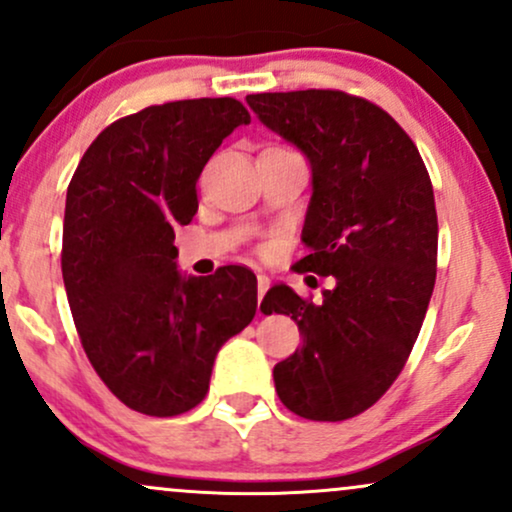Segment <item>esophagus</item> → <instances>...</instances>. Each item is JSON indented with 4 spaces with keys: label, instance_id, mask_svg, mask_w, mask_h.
Instances as JSON below:
<instances>
[{
    "label": "esophagus",
    "instance_id": "obj_1",
    "mask_svg": "<svg viewBox=\"0 0 512 512\" xmlns=\"http://www.w3.org/2000/svg\"><path fill=\"white\" fill-rule=\"evenodd\" d=\"M267 289H269V276L257 274V296H260V301L264 293H267Z\"/></svg>",
    "mask_w": 512,
    "mask_h": 512
}]
</instances>
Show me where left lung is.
I'll return each mask as SVG.
<instances>
[{
    "label": "left lung",
    "instance_id": "left-lung-1",
    "mask_svg": "<svg viewBox=\"0 0 512 512\" xmlns=\"http://www.w3.org/2000/svg\"><path fill=\"white\" fill-rule=\"evenodd\" d=\"M245 101L308 156V255L296 267L334 276L320 305L286 284L264 296L262 313L291 315L303 337L274 366L276 395L303 419H351L395 383L424 325L438 257L431 178L409 134L366 98L308 88Z\"/></svg>",
    "mask_w": 512,
    "mask_h": 512
}]
</instances>
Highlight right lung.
<instances>
[{
  "label": "right lung",
  "mask_w": 512,
  "mask_h": 512,
  "mask_svg": "<svg viewBox=\"0 0 512 512\" xmlns=\"http://www.w3.org/2000/svg\"><path fill=\"white\" fill-rule=\"evenodd\" d=\"M248 122L236 98L149 105L105 127L67 187L62 279L76 332L108 390L146 416L195 409L219 349L255 317L250 269L182 276L173 245L211 154Z\"/></svg>",
  "instance_id": "obj_1"
}]
</instances>
